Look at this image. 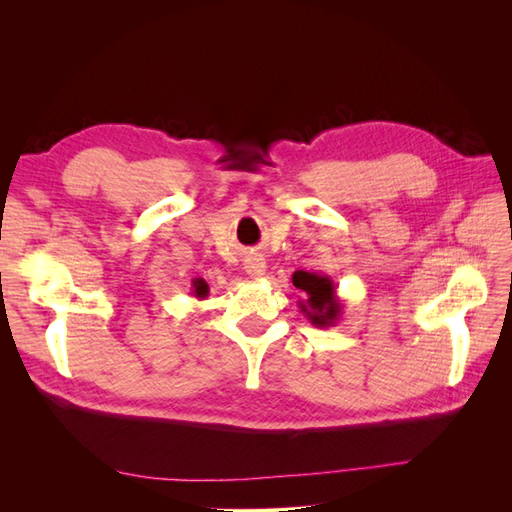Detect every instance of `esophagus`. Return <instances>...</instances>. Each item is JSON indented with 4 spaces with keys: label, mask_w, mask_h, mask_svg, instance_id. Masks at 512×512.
<instances>
[{
    "label": "esophagus",
    "mask_w": 512,
    "mask_h": 512,
    "mask_svg": "<svg viewBox=\"0 0 512 512\" xmlns=\"http://www.w3.org/2000/svg\"><path fill=\"white\" fill-rule=\"evenodd\" d=\"M245 273L250 275V277H254V280H260V277L267 273V262H265V258H262L260 254L247 256V258H245Z\"/></svg>",
    "instance_id": "obj_1"
}]
</instances>
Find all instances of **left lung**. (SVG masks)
Returning <instances> with one entry per match:
<instances>
[{
    "label": "left lung",
    "instance_id": "1",
    "mask_svg": "<svg viewBox=\"0 0 512 512\" xmlns=\"http://www.w3.org/2000/svg\"><path fill=\"white\" fill-rule=\"evenodd\" d=\"M292 286L303 292L305 299L299 301V307L314 327H335L344 314V305L337 299V286L329 275H320L314 271H294Z\"/></svg>",
    "mask_w": 512,
    "mask_h": 512
}]
</instances>
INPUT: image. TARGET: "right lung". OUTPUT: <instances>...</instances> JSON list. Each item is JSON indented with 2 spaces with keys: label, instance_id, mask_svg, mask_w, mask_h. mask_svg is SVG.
<instances>
[{
  "label": "right lung",
  "instance_id": "obj_1",
  "mask_svg": "<svg viewBox=\"0 0 512 512\" xmlns=\"http://www.w3.org/2000/svg\"><path fill=\"white\" fill-rule=\"evenodd\" d=\"M192 294L196 299H205L209 294V284L203 280V277H196V280L192 282Z\"/></svg>",
  "mask_w": 512,
  "mask_h": 512
}]
</instances>
